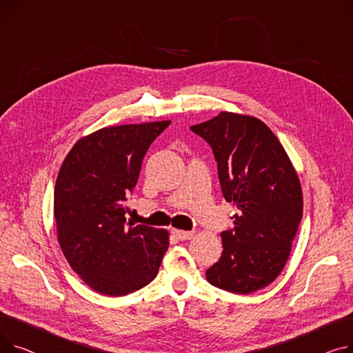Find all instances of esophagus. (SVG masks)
I'll return each mask as SVG.
<instances>
[{"mask_svg": "<svg viewBox=\"0 0 353 353\" xmlns=\"http://www.w3.org/2000/svg\"><path fill=\"white\" fill-rule=\"evenodd\" d=\"M172 233L177 240H189L194 236V232H184V230H179V229H173Z\"/></svg>", "mask_w": 353, "mask_h": 353, "instance_id": "obj_1", "label": "esophagus"}]
</instances>
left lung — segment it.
Masks as SVG:
<instances>
[{
    "instance_id": "left-lung-1",
    "label": "left lung",
    "mask_w": 353,
    "mask_h": 353,
    "mask_svg": "<svg viewBox=\"0 0 353 353\" xmlns=\"http://www.w3.org/2000/svg\"><path fill=\"white\" fill-rule=\"evenodd\" d=\"M213 150L221 193L234 203V228L206 270L210 285L248 294L270 285L288 262L303 213L302 188L283 145L259 119L221 111L192 125Z\"/></svg>"
}]
</instances>
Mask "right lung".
Segmentation results:
<instances>
[{
    "mask_svg": "<svg viewBox=\"0 0 353 353\" xmlns=\"http://www.w3.org/2000/svg\"><path fill=\"white\" fill-rule=\"evenodd\" d=\"M170 121L105 127L67 154L54 190L60 248L71 269L96 292L123 296L150 283L169 233L125 221L124 201L143 159Z\"/></svg>",
    "mask_w": 353,
    "mask_h": 353,
    "instance_id": "1",
    "label": "right lung"
}]
</instances>
